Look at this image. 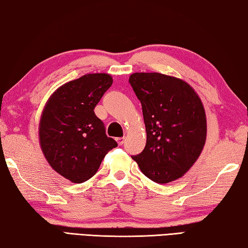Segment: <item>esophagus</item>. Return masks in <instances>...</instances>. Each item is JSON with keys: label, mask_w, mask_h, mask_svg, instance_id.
<instances>
[{"label": "esophagus", "mask_w": 248, "mask_h": 248, "mask_svg": "<svg viewBox=\"0 0 248 248\" xmlns=\"http://www.w3.org/2000/svg\"><path fill=\"white\" fill-rule=\"evenodd\" d=\"M116 141H117V144H119V145H123L124 141H125V137L116 138Z\"/></svg>", "instance_id": "34e87169"}]
</instances>
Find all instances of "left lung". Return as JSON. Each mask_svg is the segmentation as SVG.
Returning a JSON list of instances; mask_svg holds the SVG:
<instances>
[{
	"label": "left lung",
	"instance_id": "8db88e82",
	"mask_svg": "<svg viewBox=\"0 0 248 248\" xmlns=\"http://www.w3.org/2000/svg\"><path fill=\"white\" fill-rule=\"evenodd\" d=\"M129 84L141 103L147 133L144 150L132 158L155 183L180 179L196 162L206 142L201 98L186 81L160 73H134Z\"/></svg>",
	"mask_w": 248,
	"mask_h": 248
}]
</instances>
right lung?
<instances>
[{
    "label": "right lung",
    "mask_w": 248,
    "mask_h": 248,
    "mask_svg": "<svg viewBox=\"0 0 248 248\" xmlns=\"http://www.w3.org/2000/svg\"><path fill=\"white\" fill-rule=\"evenodd\" d=\"M112 82L108 74H87L56 89L42 111V153L51 168L73 183L91 179L106 155L117 146L93 111Z\"/></svg>",
    "instance_id": "1"
}]
</instances>
